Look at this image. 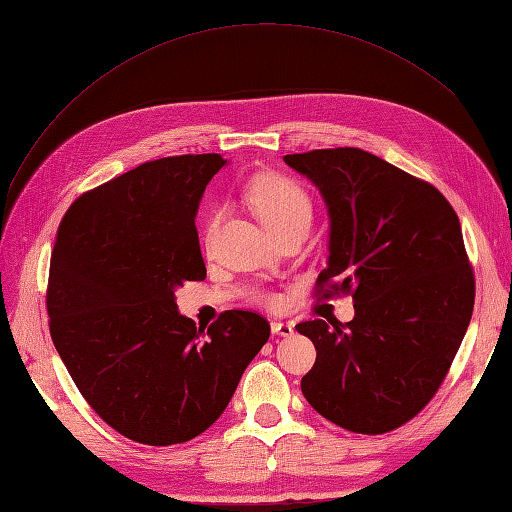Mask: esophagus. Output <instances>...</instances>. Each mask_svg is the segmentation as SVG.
Masks as SVG:
<instances>
[{"label":"esophagus","mask_w":512,"mask_h":512,"mask_svg":"<svg viewBox=\"0 0 512 512\" xmlns=\"http://www.w3.org/2000/svg\"><path fill=\"white\" fill-rule=\"evenodd\" d=\"M292 324L290 322H282V320H273L271 322V333L280 335V337H290L292 335Z\"/></svg>","instance_id":"1"}]
</instances>
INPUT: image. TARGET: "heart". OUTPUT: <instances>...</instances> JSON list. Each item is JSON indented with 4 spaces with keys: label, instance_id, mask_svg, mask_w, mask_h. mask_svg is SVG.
I'll use <instances>...</instances> for the list:
<instances>
[{
    "label": "heart",
    "instance_id": "obj_1",
    "mask_svg": "<svg viewBox=\"0 0 512 512\" xmlns=\"http://www.w3.org/2000/svg\"><path fill=\"white\" fill-rule=\"evenodd\" d=\"M247 198L273 235L290 224L309 222V215H312V205H309V198L301 185L282 175L256 177L247 188ZM258 299L275 303L273 294H258Z\"/></svg>",
    "mask_w": 512,
    "mask_h": 512
}]
</instances>
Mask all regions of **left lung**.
Listing matches in <instances>:
<instances>
[{
	"instance_id": "left-lung-1",
	"label": "left lung",
	"mask_w": 512,
	"mask_h": 512,
	"mask_svg": "<svg viewBox=\"0 0 512 512\" xmlns=\"http://www.w3.org/2000/svg\"><path fill=\"white\" fill-rule=\"evenodd\" d=\"M329 211L318 288L350 292L346 324L307 320L316 346L301 391L354 433L408 423L436 395L468 331L474 275L455 209L433 185L354 147L284 156Z\"/></svg>"
}]
</instances>
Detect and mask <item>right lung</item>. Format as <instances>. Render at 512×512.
Segmentation results:
<instances>
[{
	"label": "right lung",
	"instance_id": "obj_1",
	"mask_svg": "<svg viewBox=\"0 0 512 512\" xmlns=\"http://www.w3.org/2000/svg\"><path fill=\"white\" fill-rule=\"evenodd\" d=\"M218 153L145 162L76 198L51 256L49 327L76 389L104 423L149 446L200 436L226 410L269 322L228 309L211 327L175 292L207 277L196 213Z\"/></svg>",
	"mask_w": 512,
	"mask_h": 512
}]
</instances>
